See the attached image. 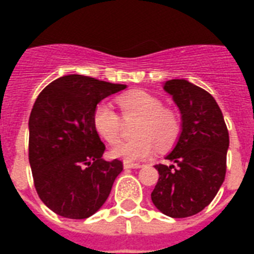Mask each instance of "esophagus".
Here are the masks:
<instances>
[{"instance_id":"1","label":"esophagus","mask_w":254,"mask_h":254,"mask_svg":"<svg viewBox=\"0 0 254 254\" xmlns=\"http://www.w3.org/2000/svg\"><path fill=\"white\" fill-rule=\"evenodd\" d=\"M142 165L139 163H131V162H124V169H141Z\"/></svg>"}]
</instances>
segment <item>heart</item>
<instances>
[{"label": "heart", "instance_id": "obj_1", "mask_svg": "<svg viewBox=\"0 0 254 254\" xmlns=\"http://www.w3.org/2000/svg\"><path fill=\"white\" fill-rule=\"evenodd\" d=\"M123 118L126 121L138 118L133 140L117 142L122 131V119L111 104L100 103L93 112V127L108 143L115 145L112 154L135 162L153 154L155 145L166 150L175 145L182 133V119L173 108H165L161 99L147 92L137 91L120 96L117 99Z\"/></svg>", "mask_w": 254, "mask_h": 254}]
</instances>
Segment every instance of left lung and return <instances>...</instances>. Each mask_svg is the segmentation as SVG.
Segmentation results:
<instances>
[{
  "label": "left lung",
  "mask_w": 254,
  "mask_h": 254,
  "mask_svg": "<svg viewBox=\"0 0 254 254\" xmlns=\"http://www.w3.org/2000/svg\"><path fill=\"white\" fill-rule=\"evenodd\" d=\"M182 113V133L166 157L171 165H155L159 179L151 200L162 213L189 217L204 209L216 196L227 173L229 134L216 100L187 80L166 81Z\"/></svg>",
  "instance_id": "obj_1"
}]
</instances>
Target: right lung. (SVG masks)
Wrapping results in <instances>:
<instances>
[{"mask_svg": "<svg viewBox=\"0 0 254 254\" xmlns=\"http://www.w3.org/2000/svg\"><path fill=\"white\" fill-rule=\"evenodd\" d=\"M83 75L50 83L29 119V162L41 200L67 219H85L100 209L124 169L120 159H103L105 145L93 127L103 99L125 89Z\"/></svg>", "mask_w": 254, "mask_h": 254, "instance_id": "obj_1", "label": "right lung"}]
</instances>
